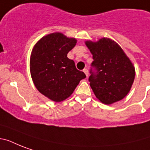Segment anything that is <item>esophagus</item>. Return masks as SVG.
<instances>
[{
  "label": "esophagus",
  "mask_w": 150,
  "mask_h": 150,
  "mask_svg": "<svg viewBox=\"0 0 150 150\" xmlns=\"http://www.w3.org/2000/svg\"><path fill=\"white\" fill-rule=\"evenodd\" d=\"M83 72L86 74V77H88V75H89V71H88V70H87L86 68H85V69H83Z\"/></svg>",
  "instance_id": "34e87169"
}]
</instances>
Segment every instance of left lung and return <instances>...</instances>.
Segmentation results:
<instances>
[{"label":"left lung","mask_w":150,"mask_h":150,"mask_svg":"<svg viewBox=\"0 0 150 150\" xmlns=\"http://www.w3.org/2000/svg\"><path fill=\"white\" fill-rule=\"evenodd\" d=\"M86 45L93 58L89 81L96 98L107 105L125 98L135 75L130 59L116 42L109 38L100 39L97 42L87 40Z\"/></svg>","instance_id":"left-lung-1"}]
</instances>
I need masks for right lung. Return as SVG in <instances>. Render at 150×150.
<instances>
[{
  "label": "right lung",
  "instance_id": "1",
  "mask_svg": "<svg viewBox=\"0 0 150 150\" xmlns=\"http://www.w3.org/2000/svg\"><path fill=\"white\" fill-rule=\"evenodd\" d=\"M76 43L75 38L54 33L42 37L32 50V79L38 91L54 102L68 98L80 81L86 77L67 57Z\"/></svg>",
  "mask_w": 150,
  "mask_h": 150
}]
</instances>
